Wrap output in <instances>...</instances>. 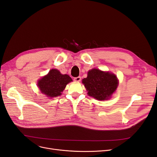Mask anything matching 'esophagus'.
I'll use <instances>...</instances> for the list:
<instances>
[{
	"label": "esophagus",
	"instance_id": "esophagus-1",
	"mask_svg": "<svg viewBox=\"0 0 157 157\" xmlns=\"http://www.w3.org/2000/svg\"><path fill=\"white\" fill-rule=\"evenodd\" d=\"M80 80H81V77H77L74 78V80L76 82H80Z\"/></svg>",
	"mask_w": 157,
	"mask_h": 157
}]
</instances>
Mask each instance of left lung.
Instances as JSON below:
<instances>
[{
    "label": "left lung",
    "mask_w": 157,
    "mask_h": 157,
    "mask_svg": "<svg viewBox=\"0 0 157 157\" xmlns=\"http://www.w3.org/2000/svg\"><path fill=\"white\" fill-rule=\"evenodd\" d=\"M82 83L90 96L101 101L111 98L118 86V81L113 73L93 69L88 71L87 77L82 79Z\"/></svg>",
    "instance_id": "obj_1"
}]
</instances>
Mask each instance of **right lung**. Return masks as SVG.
<instances>
[{
    "label": "right lung",
    "mask_w": 157,
    "mask_h": 157,
    "mask_svg": "<svg viewBox=\"0 0 157 157\" xmlns=\"http://www.w3.org/2000/svg\"><path fill=\"white\" fill-rule=\"evenodd\" d=\"M71 81L72 79L69 75L61 74L57 69H52L39 80L38 86L42 93L49 98H54L60 96L66 85Z\"/></svg>",
    "instance_id": "obj_1"
}]
</instances>
